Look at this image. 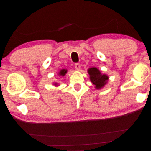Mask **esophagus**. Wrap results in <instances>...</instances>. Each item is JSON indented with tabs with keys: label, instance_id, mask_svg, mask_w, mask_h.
<instances>
[{
	"label": "esophagus",
	"instance_id": "obj_1",
	"mask_svg": "<svg viewBox=\"0 0 151 151\" xmlns=\"http://www.w3.org/2000/svg\"><path fill=\"white\" fill-rule=\"evenodd\" d=\"M75 68L77 70H80V64L79 63H75Z\"/></svg>",
	"mask_w": 151,
	"mask_h": 151
}]
</instances>
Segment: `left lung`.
Wrapping results in <instances>:
<instances>
[{
	"label": "left lung",
	"instance_id": "left-lung-1",
	"mask_svg": "<svg viewBox=\"0 0 151 151\" xmlns=\"http://www.w3.org/2000/svg\"><path fill=\"white\" fill-rule=\"evenodd\" d=\"M89 78L92 83L95 85V88L99 89L102 88L107 83L108 76L106 74H102L98 69L96 68H90L88 69Z\"/></svg>",
	"mask_w": 151,
	"mask_h": 151
}]
</instances>
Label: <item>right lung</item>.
<instances>
[{
    "label": "right lung",
    "mask_w": 151,
    "mask_h": 151,
    "mask_svg": "<svg viewBox=\"0 0 151 151\" xmlns=\"http://www.w3.org/2000/svg\"><path fill=\"white\" fill-rule=\"evenodd\" d=\"M67 71H68V70H65V69H62V70H61L59 71V73H58V75L60 76H64L65 74H66V73H67ZM54 85L55 86H58V83H55Z\"/></svg>",
    "instance_id": "1"
}]
</instances>
